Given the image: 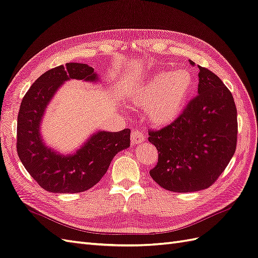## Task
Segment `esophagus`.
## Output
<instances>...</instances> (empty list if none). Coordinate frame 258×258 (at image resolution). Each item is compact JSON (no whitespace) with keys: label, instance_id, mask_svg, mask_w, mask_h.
<instances>
[{"label":"esophagus","instance_id":"esophagus-1","mask_svg":"<svg viewBox=\"0 0 258 258\" xmlns=\"http://www.w3.org/2000/svg\"><path fill=\"white\" fill-rule=\"evenodd\" d=\"M130 139H131V143L137 145V144H140V143L144 142L145 136H144L143 132L140 131V130H134L131 132Z\"/></svg>","mask_w":258,"mask_h":258}]
</instances>
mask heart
<instances>
[{"label": "heart", "instance_id": "obj_1", "mask_svg": "<svg viewBox=\"0 0 258 258\" xmlns=\"http://www.w3.org/2000/svg\"><path fill=\"white\" fill-rule=\"evenodd\" d=\"M193 87V76L185 69L162 72L136 88L131 93V102L145 108L150 122L166 126L182 114Z\"/></svg>", "mask_w": 258, "mask_h": 258}]
</instances>
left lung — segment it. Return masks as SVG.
<instances>
[{"instance_id":"obj_1","label":"left lung","mask_w":258,"mask_h":258,"mask_svg":"<svg viewBox=\"0 0 258 258\" xmlns=\"http://www.w3.org/2000/svg\"><path fill=\"white\" fill-rule=\"evenodd\" d=\"M199 69L198 96L175 121L149 132V141L158 151L157 165L150 175L172 192L207 189L235 152L238 120L233 96L214 73Z\"/></svg>"}]
</instances>
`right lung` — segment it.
I'll return each mask as SVG.
<instances>
[{
    "mask_svg": "<svg viewBox=\"0 0 258 258\" xmlns=\"http://www.w3.org/2000/svg\"><path fill=\"white\" fill-rule=\"evenodd\" d=\"M99 82L92 67L80 62L50 69L34 81L20 104L17 118V153L27 171L52 193H78L95 185L117 153L130 146V129L97 130L78 150L61 154L45 144L41 135L45 110L68 80Z\"/></svg>",
    "mask_w": 258,
    "mask_h": 258,
    "instance_id": "right-lung-1",
    "label": "right lung"
}]
</instances>
